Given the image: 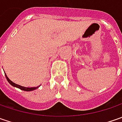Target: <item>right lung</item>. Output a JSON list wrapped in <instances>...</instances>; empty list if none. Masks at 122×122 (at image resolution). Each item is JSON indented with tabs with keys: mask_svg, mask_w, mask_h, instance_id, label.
<instances>
[{
	"mask_svg": "<svg viewBox=\"0 0 122 122\" xmlns=\"http://www.w3.org/2000/svg\"><path fill=\"white\" fill-rule=\"evenodd\" d=\"M5 76H6V78H7L8 82H9L11 86H14V87H17V88H20V90H24V91H32V90H36V88H38V87H39H39H26L21 86L17 85V84H16V83H13V81H11L9 78L7 77V76L6 74H5Z\"/></svg>",
	"mask_w": 122,
	"mask_h": 122,
	"instance_id": "obj_1",
	"label": "right lung"
}]
</instances>
